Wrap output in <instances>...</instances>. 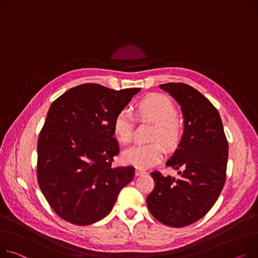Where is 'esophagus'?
Segmentation results:
<instances>
[{"label": "esophagus", "mask_w": 258, "mask_h": 258, "mask_svg": "<svg viewBox=\"0 0 258 258\" xmlns=\"http://www.w3.org/2000/svg\"><path fill=\"white\" fill-rule=\"evenodd\" d=\"M146 171L144 169H141V168H137L136 169V175H142V174H145Z\"/></svg>", "instance_id": "obj_1"}]
</instances>
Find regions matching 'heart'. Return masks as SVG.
I'll return each mask as SVG.
<instances>
[{
    "mask_svg": "<svg viewBox=\"0 0 258 258\" xmlns=\"http://www.w3.org/2000/svg\"><path fill=\"white\" fill-rule=\"evenodd\" d=\"M136 116L153 124L148 144L134 145L125 149L122 160L138 168H148L158 163L163 156V148H176L183 135V124L177 116L174 102L164 94H151L140 100L135 109ZM135 117L126 109L119 111L113 120V133L116 139L126 144L132 139ZM160 141L159 143L157 141Z\"/></svg>",
    "mask_w": 258,
    "mask_h": 258,
    "instance_id": "1",
    "label": "heart"
}]
</instances>
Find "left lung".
Masks as SVG:
<instances>
[{
	"instance_id": "1",
	"label": "left lung",
	"mask_w": 258,
	"mask_h": 258,
	"mask_svg": "<svg viewBox=\"0 0 258 258\" xmlns=\"http://www.w3.org/2000/svg\"><path fill=\"white\" fill-rule=\"evenodd\" d=\"M160 87L178 101L184 117L181 142L166 163L179 170V176L152 171L154 187L146 203L163 224L182 227L207 215L220 196L226 180L228 141L218 110L198 90L183 83Z\"/></svg>"
}]
</instances>
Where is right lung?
<instances>
[{
    "label": "right lung",
    "mask_w": 258,
    "mask_h": 258,
    "mask_svg": "<svg viewBox=\"0 0 258 258\" xmlns=\"http://www.w3.org/2000/svg\"><path fill=\"white\" fill-rule=\"evenodd\" d=\"M140 88L82 84L50 105L38 136L36 175L49 207L63 220L89 225L105 218L135 168L112 167L119 146L113 120Z\"/></svg>",
    "instance_id": "right-lung-1"
}]
</instances>
